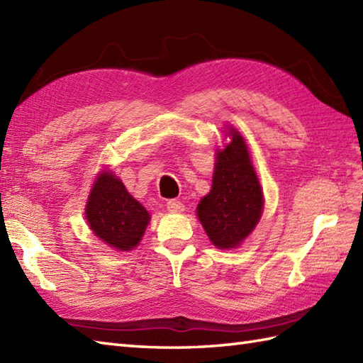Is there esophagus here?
Segmentation results:
<instances>
[{
	"instance_id": "obj_1",
	"label": "esophagus",
	"mask_w": 363,
	"mask_h": 363,
	"mask_svg": "<svg viewBox=\"0 0 363 363\" xmlns=\"http://www.w3.org/2000/svg\"><path fill=\"white\" fill-rule=\"evenodd\" d=\"M167 209L169 212H182L184 204L181 201H177V199H169V201L167 203Z\"/></svg>"
}]
</instances>
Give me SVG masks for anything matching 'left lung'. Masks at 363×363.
Instances as JSON below:
<instances>
[{"instance_id":"8db88e82","label":"left lung","mask_w":363,"mask_h":363,"mask_svg":"<svg viewBox=\"0 0 363 363\" xmlns=\"http://www.w3.org/2000/svg\"><path fill=\"white\" fill-rule=\"evenodd\" d=\"M228 135L230 142L217 150L212 189L196 207L206 234L220 250L237 248L264 211V194L245 138L234 128Z\"/></svg>"}]
</instances>
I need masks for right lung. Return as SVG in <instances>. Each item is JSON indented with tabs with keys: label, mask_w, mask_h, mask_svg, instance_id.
<instances>
[{
	"label": "right lung",
	"mask_w": 363,
	"mask_h": 363,
	"mask_svg": "<svg viewBox=\"0 0 363 363\" xmlns=\"http://www.w3.org/2000/svg\"><path fill=\"white\" fill-rule=\"evenodd\" d=\"M94 234L115 250L130 251L142 240L150 213L109 169L96 176L86 206Z\"/></svg>",
	"instance_id": "1"
}]
</instances>
